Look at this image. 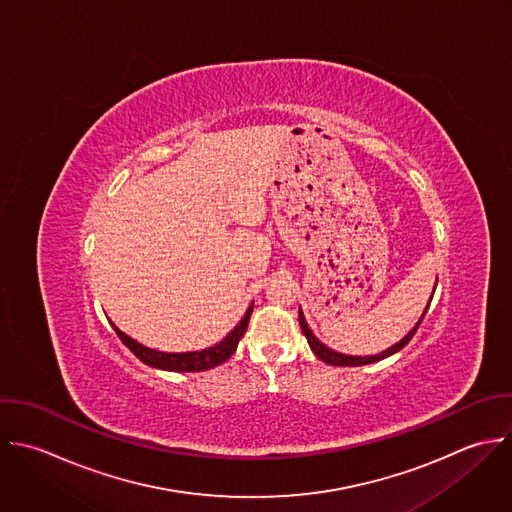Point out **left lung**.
<instances>
[{
  "mask_svg": "<svg viewBox=\"0 0 512 512\" xmlns=\"http://www.w3.org/2000/svg\"><path fill=\"white\" fill-rule=\"evenodd\" d=\"M431 301H433V297H431ZM427 311H429V307L425 309V313L421 315V319H419V323L409 331V335L407 337H403L397 345H393L391 349H387V351H383V353H379V355H371V357H353V355H341V353H335V351H331L329 347H325L313 333H311V329H309V325L305 323V317H303V311H299V325H301V331H303V335L307 337V341H309V347H311V351L321 359V361H325V363H329V365H335V367H361V365H369V363H377V361H381V359H387V357H391V355H395L397 351H401L411 339H413V335L417 333V329H419V325L423 323V319H425V315H427Z\"/></svg>",
  "mask_w": 512,
  "mask_h": 512,
  "instance_id": "left-lung-1",
  "label": "left lung"
}]
</instances>
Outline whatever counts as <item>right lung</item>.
Segmentation results:
<instances>
[{
	"instance_id": "add662e5",
	"label": "right lung",
	"mask_w": 512,
	"mask_h": 512,
	"mask_svg": "<svg viewBox=\"0 0 512 512\" xmlns=\"http://www.w3.org/2000/svg\"><path fill=\"white\" fill-rule=\"evenodd\" d=\"M253 313V305L247 309L245 317L241 319V323L215 347L203 349V351H195V353H159L153 349H147L143 345H139L137 341H133L131 337H127L125 333H121L113 323V329L117 333V337L123 341V345L145 365L155 367V369H163V371H177V373H199V371H207L213 369L221 363H225L237 349L239 339L243 337L249 319Z\"/></svg>"
}]
</instances>
